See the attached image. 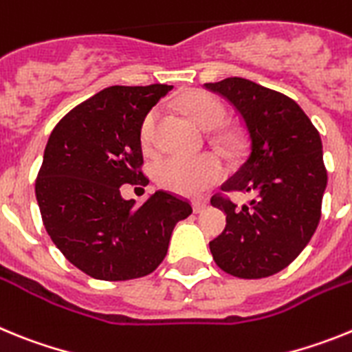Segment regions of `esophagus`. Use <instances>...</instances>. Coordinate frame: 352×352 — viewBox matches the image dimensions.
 I'll return each mask as SVG.
<instances>
[{"label": "esophagus", "mask_w": 352, "mask_h": 352, "mask_svg": "<svg viewBox=\"0 0 352 352\" xmlns=\"http://www.w3.org/2000/svg\"><path fill=\"white\" fill-rule=\"evenodd\" d=\"M208 208V203H204V201H195L194 203V213H204Z\"/></svg>", "instance_id": "esophagus-1"}]
</instances>
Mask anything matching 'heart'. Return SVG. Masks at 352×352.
<instances>
[{"label":"heart","instance_id":"heart-1","mask_svg":"<svg viewBox=\"0 0 352 352\" xmlns=\"http://www.w3.org/2000/svg\"><path fill=\"white\" fill-rule=\"evenodd\" d=\"M182 107L192 118L195 125L203 130L219 129L226 118V107L217 96L206 91H194L183 96ZM158 121V109L148 111L139 129V141L144 149L153 148L155 129ZM217 142L223 149H232L238 142L236 133L231 130H217ZM155 182L179 195L203 194L214 183H219L223 176V166L219 158L211 153L197 155V157H183V155H169L155 164Z\"/></svg>","mask_w":352,"mask_h":352}]
</instances>
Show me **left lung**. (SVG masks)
I'll list each match as a JSON object with an SVG mask.
<instances>
[{
	"label": "left lung",
	"mask_w": 352,
	"mask_h": 352,
	"mask_svg": "<svg viewBox=\"0 0 352 352\" xmlns=\"http://www.w3.org/2000/svg\"><path fill=\"white\" fill-rule=\"evenodd\" d=\"M204 88L231 102L247 130V157L222 190L254 195L241 208L222 194L211 197L227 214L211 256L238 278L275 275L300 256L321 220L328 174L319 132L292 98L248 79Z\"/></svg>",
	"instance_id": "left-lung-1"
}]
</instances>
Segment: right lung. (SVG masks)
<instances>
[{"label": "right lung", "mask_w": 352, "mask_h": 352, "mask_svg": "<svg viewBox=\"0 0 352 352\" xmlns=\"http://www.w3.org/2000/svg\"><path fill=\"white\" fill-rule=\"evenodd\" d=\"M173 89L111 86L65 114L43 151L35 183L42 222L76 268L98 280H132L158 268L174 226L192 213L186 199L158 190L135 208L121 185H148L139 129Z\"/></svg>", "instance_id": "obj_1"}]
</instances>
